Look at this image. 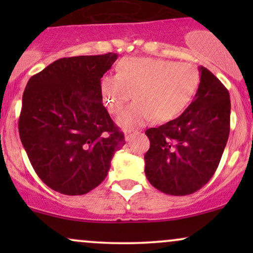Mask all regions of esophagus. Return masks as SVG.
Instances as JSON below:
<instances>
[{
    "label": "esophagus",
    "instance_id": "1",
    "mask_svg": "<svg viewBox=\"0 0 253 253\" xmlns=\"http://www.w3.org/2000/svg\"><path fill=\"white\" fill-rule=\"evenodd\" d=\"M134 133H135L134 129H126V130H125V140L128 141L130 139V136L134 134Z\"/></svg>",
    "mask_w": 253,
    "mask_h": 253
}]
</instances>
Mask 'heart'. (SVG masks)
<instances>
[{"mask_svg": "<svg viewBox=\"0 0 253 253\" xmlns=\"http://www.w3.org/2000/svg\"><path fill=\"white\" fill-rule=\"evenodd\" d=\"M200 74L191 63L159 58L129 57L118 64L115 76H104L101 91L104 104L125 129L143 126L155 118L158 123L173 120L184 112L195 95Z\"/></svg>", "mask_w": 253, "mask_h": 253, "instance_id": "1", "label": "heart"}]
</instances>
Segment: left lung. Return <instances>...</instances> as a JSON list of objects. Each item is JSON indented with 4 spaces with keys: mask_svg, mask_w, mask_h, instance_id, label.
Wrapping results in <instances>:
<instances>
[{
    "mask_svg": "<svg viewBox=\"0 0 253 253\" xmlns=\"http://www.w3.org/2000/svg\"><path fill=\"white\" fill-rule=\"evenodd\" d=\"M194 101L182 115L149 128L145 175L169 195H189L214 175L229 134L231 100L226 86L205 66Z\"/></svg>",
    "mask_w": 253,
    "mask_h": 253,
    "instance_id": "obj_1",
    "label": "left lung"
}]
</instances>
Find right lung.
I'll return each instance as SVG.
<instances>
[{
  "instance_id": "add662e5",
  "label": "right lung",
  "mask_w": 253,
  "mask_h": 253,
  "mask_svg": "<svg viewBox=\"0 0 253 253\" xmlns=\"http://www.w3.org/2000/svg\"><path fill=\"white\" fill-rule=\"evenodd\" d=\"M117 53L60 58L28 81L19 134L39 178L64 195H83L106 178L125 135L102 103L101 78Z\"/></svg>"
}]
</instances>
